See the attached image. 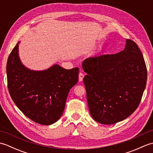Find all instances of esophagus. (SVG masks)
Returning <instances> with one entry per match:
<instances>
[{"label": "esophagus", "instance_id": "esophagus-1", "mask_svg": "<svg viewBox=\"0 0 153 153\" xmlns=\"http://www.w3.org/2000/svg\"><path fill=\"white\" fill-rule=\"evenodd\" d=\"M83 77H84V74L83 73H82V72H80L79 74V82H82Z\"/></svg>", "mask_w": 153, "mask_h": 153}]
</instances>
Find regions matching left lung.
I'll return each mask as SVG.
<instances>
[{
    "label": "left lung",
    "instance_id": "8db88e82",
    "mask_svg": "<svg viewBox=\"0 0 153 153\" xmlns=\"http://www.w3.org/2000/svg\"><path fill=\"white\" fill-rule=\"evenodd\" d=\"M83 78L92 118L102 124H114L137 109L145 89L147 71L134 41L114 54H97L83 60Z\"/></svg>",
    "mask_w": 153,
    "mask_h": 153
}]
</instances>
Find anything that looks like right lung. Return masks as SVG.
I'll use <instances>...</instances> for the list:
<instances>
[{
	"mask_svg": "<svg viewBox=\"0 0 153 153\" xmlns=\"http://www.w3.org/2000/svg\"><path fill=\"white\" fill-rule=\"evenodd\" d=\"M19 43L13 48L6 64L10 95L29 118L51 125L62 114L70 90L78 82L79 68L66 70L53 64L46 70H31L19 58Z\"/></svg>",
	"mask_w": 153,
	"mask_h": 153,
	"instance_id": "right-lung-1",
	"label": "right lung"
}]
</instances>
